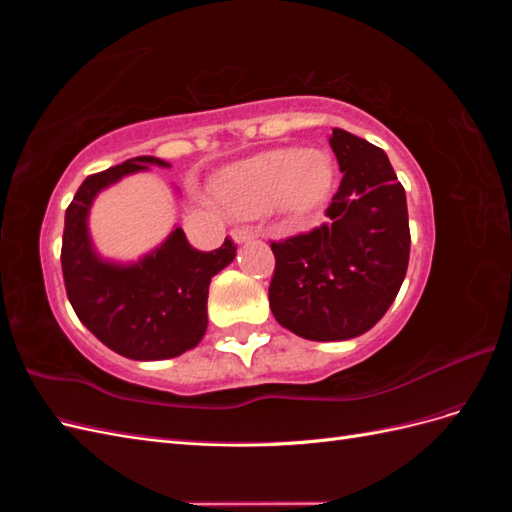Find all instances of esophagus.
Here are the masks:
<instances>
[{"instance_id":"esophagus-1","label":"esophagus","mask_w":512,"mask_h":512,"mask_svg":"<svg viewBox=\"0 0 512 512\" xmlns=\"http://www.w3.org/2000/svg\"><path fill=\"white\" fill-rule=\"evenodd\" d=\"M232 239H235V243H247L256 239V230L252 228H235L232 230Z\"/></svg>"}]
</instances>
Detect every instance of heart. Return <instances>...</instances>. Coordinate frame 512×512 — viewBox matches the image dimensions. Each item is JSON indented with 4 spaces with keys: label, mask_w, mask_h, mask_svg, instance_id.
<instances>
[{
    "label": "heart",
    "mask_w": 512,
    "mask_h": 512,
    "mask_svg": "<svg viewBox=\"0 0 512 512\" xmlns=\"http://www.w3.org/2000/svg\"><path fill=\"white\" fill-rule=\"evenodd\" d=\"M333 166L318 151L275 149L232 168L222 183L226 207L254 218L280 205L290 215H305L327 198Z\"/></svg>",
    "instance_id": "b5f03b06"
}]
</instances>
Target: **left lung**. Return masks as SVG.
<instances>
[{
	"label": "left lung",
	"mask_w": 512,
	"mask_h": 512,
	"mask_svg": "<svg viewBox=\"0 0 512 512\" xmlns=\"http://www.w3.org/2000/svg\"><path fill=\"white\" fill-rule=\"evenodd\" d=\"M329 145L344 173L329 220L271 243V312L312 342L367 333L395 301L410 258L406 190L386 153L339 128Z\"/></svg>",
	"instance_id": "8db88e82"
}]
</instances>
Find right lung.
<instances>
[{
  "mask_svg": "<svg viewBox=\"0 0 512 512\" xmlns=\"http://www.w3.org/2000/svg\"><path fill=\"white\" fill-rule=\"evenodd\" d=\"M151 164L138 156L89 175L66 209L61 269L76 316L104 346L134 361L173 359L198 346L207 331L211 277L228 267L237 247L228 237L213 252H198L175 228L156 250L136 262L102 258L89 235V209L96 196Z\"/></svg>",
  "mask_w": 512,
  "mask_h": 512,
  "instance_id": "1",
  "label": "right lung"
}]
</instances>
